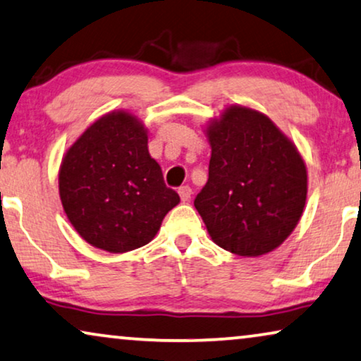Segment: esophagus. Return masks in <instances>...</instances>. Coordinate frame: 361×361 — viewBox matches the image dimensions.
I'll return each mask as SVG.
<instances>
[{
    "instance_id": "esophagus-1",
    "label": "esophagus",
    "mask_w": 361,
    "mask_h": 361,
    "mask_svg": "<svg viewBox=\"0 0 361 361\" xmlns=\"http://www.w3.org/2000/svg\"><path fill=\"white\" fill-rule=\"evenodd\" d=\"M179 195H180L182 202H187L192 195V189L189 185H182V187H179Z\"/></svg>"
}]
</instances>
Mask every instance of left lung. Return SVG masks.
I'll return each instance as SVG.
<instances>
[{
  "label": "left lung",
  "instance_id": "8db88e82",
  "mask_svg": "<svg viewBox=\"0 0 361 361\" xmlns=\"http://www.w3.org/2000/svg\"><path fill=\"white\" fill-rule=\"evenodd\" d=\"M209 180L194 205L216 245L240 256L269 253L302 215L307 171L274 123L250 108H226L207 130Z\"/></svg>",
  "mask_w": 361,
  "mask_h": 361
}]
</instances>
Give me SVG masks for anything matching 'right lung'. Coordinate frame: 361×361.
Here are the masks:
<instances>
[{
  "label": "right lung",
  "instance_id": "1",
  "mask_svg": "<svg viewBox=\"0 0 361 361\" xmlns=\"http://www.w3.org/2000/svg\"><path fill=\"white\" fill-rule=\"evenodd\" d=\"M59 192L78 235L110 253L149 243L180 200L149 156L145 128L125 111L100 118L73 142L59 172Z\"/></svg>",
  "mask_w": 361,
  "mask_h": 361
}]
</instances>
